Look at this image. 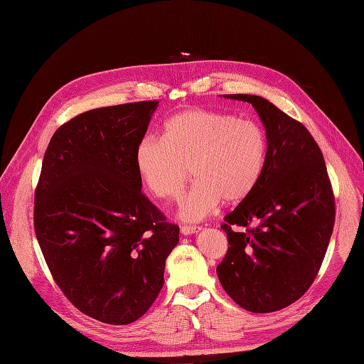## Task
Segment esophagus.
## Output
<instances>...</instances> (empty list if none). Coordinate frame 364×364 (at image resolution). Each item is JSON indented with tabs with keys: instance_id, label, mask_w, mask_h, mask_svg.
<instances>
[{
	"instance_id": "esophagus-1",
	"label": "esophagus",
	"mask_w": 364,
	"mask_h": 364,
	"mask_svg": "<svg viewBox=\"0 0 364 364\" xmlns=\"http://www.w3.org/2000/svg\"><path fill=\"white\" fill-rule=\"evenodd\" d=\"M199 231H200V226H196V225H183L181 226V234H184V235L196 234Z\"/></svg>"
}]
</instances>
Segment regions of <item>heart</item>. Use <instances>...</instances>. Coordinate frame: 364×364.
I'll list each match as a JSON object with an SVG mask.
<instances>
[{"label":"heart","instance_id":"1","mask_svg":"<svg viewBox=\"0 0 364 364\" xmlns=\"http://www.w3.org/2000/svg\"><path fill=\"white\" fill-rule=\"evenodd\" d=\"M264 127L253 119L214 109H189L171 117L161 139L148 136L134 151V166L145 189L164 200H178L184 220H203L223 200L240 204L258 186L267 161Z\"/></svg>","mask_w":364,"mask_h":364}]
</instances>
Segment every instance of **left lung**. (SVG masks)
I'll return each instance as SVG.
<instances>
[{
	"label": "left lung",
	"instance_id": "obj_1",
	"mask_svg": "<svg viewBox=\"0 0 364 364\" xmlns=\"http://www.w3.org/2000/svg\"><path fill=\"white\" fill-rule=\"evenodd\" d=\"M226 96L257 109L268 151L258 186L220 225L230 246L218 276L246 311L276 312L316 279L334 228L333 187L321 148L300 121L259 96Z\"/></svg>",
	"mask_w": 364,
	"mask_h": 364
}]
</instances>
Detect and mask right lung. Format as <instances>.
<instances>
[{"label":"right lung","instance_id":"add662e5","mask_svg":"<svg viewBox=\"0 0 364 364\" xmlns=\"http://www.w3.org/2000/svg\"><path fill=\"white\" fill-rule=\"evenodd\" d=\"M159 100L97 107L53 133L34 193V231L69 301L105 324L126 326L151 307L178 243L142 193L134 151Z\"/></svg>","mask_w":364,"mask_h":364}]
</instances>
